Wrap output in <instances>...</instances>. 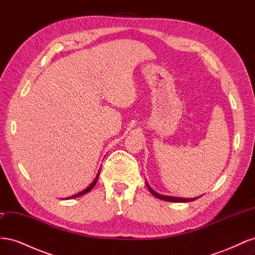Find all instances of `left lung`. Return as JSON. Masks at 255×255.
I'll use <instances>...</instances> for the list:
<instances>
[{
	"label": "left lung",
	"instance_id": "8db88e82",
	"mask_svg": "<svg viewBox=\"0 0 255 255\" xmlns=\"http://www.w3.org/2000/svg\"><path fill=\"white\" fill-rule=\"evenodd\" d=\"M145 185H146V187H148L149 191L151 192V194H152L154 197H156V198H158V199H160V200H164V201H168V202H191V201H195L196 199L201 197V196H200V197H197V198H179V197L164 196V195L158 194V192H156V191H154V190L151 188L150 185L148 184V182H145Z\"/></svg>",
	"mask_w": 255,
	"mask_h": 255
}]
</instances>
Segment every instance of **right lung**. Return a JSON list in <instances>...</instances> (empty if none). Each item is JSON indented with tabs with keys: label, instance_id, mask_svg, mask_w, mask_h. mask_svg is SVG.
Returning <instances> with one entry per match:
<instances>
[{
	"label": "right lung",
	"instance_id": "1",
	"mask_svg": "<svg viewBox=\"0 0 255 255\" xmlns=\"http://www.w3.org/2000/svg\"><path fill=\"white\" fill-rule=\"evenodd\" d=\"M100 170H101V168L99 169V172H98V174L96 175V177H95V180H94V182H92L88 187H86L85 188L84 190H82L81 192H79V194H76V195H73V196H71V197H68V198H65L66 200H68V199H74V198H78V197H81V196H83V195H85V194H87V192H89L92 188L95 187V185H96V183H97V181H98V177H99V174H100Z\"/></svg>",
	"mask_w": 255,
	"mask_h": 255
}]
</instances>
